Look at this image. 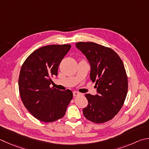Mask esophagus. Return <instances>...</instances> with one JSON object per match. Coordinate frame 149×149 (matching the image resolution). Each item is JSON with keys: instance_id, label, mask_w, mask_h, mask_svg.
Returning <instances> with one entry per match:
<instances>
[{"instance_id": "obj_1", "label": "esophagus", "mask_w": 149, "mask_h": 149, "mask_svg": "<svg viewBox=\"0 0 149 149\" xmlns=\"http://www.w3.org/2000/svg\"><path fill=\"white\" fill-rule=\"evenodd\" d=\"M80 93H79V92H77V91H74L73 92V95H74V96H77L78 95H79Z\"/></svg>"}]
</instances>
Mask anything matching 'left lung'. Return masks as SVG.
<instances>
[{
  "label": "left lung",
  "mask_w": 149,
  "mask_h": 149,
  "mask_svg": "<svg viewBox=\"0 0 149 149\" xmlns=\"http://www.w3.org/2000/svg\"><path fill=\"white\" fill-rule=\"evenodd\" d=\"M75 46L85 55L91 66L90 77L96 82L97 94H85L88 105L85 117L103 123L115 117L123 107L128 92V77L124 64L111 49L94 42H78Z\"/></svg>",
  "instance_id": "1"
}]
</instances>
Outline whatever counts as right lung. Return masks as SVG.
Masks as SVG:
<instances>
[{"instance_id":"right-lung-1","label":"right lung","mask_w":149,"mask_h":149,"mask_svg":"<svg viewBox=\"0 0 149 149\" xmlns=\"http://www.w3.org/2000/svg\"><path fill=\"white\" fill-rule=\"evenodd\" d=\"M71 45H50L35 50L24 62L19 77V91L25 107L32 116L45 123L63 118L73 98L70 90L50 87L57 75L59 64Z\"/></svg>"}]
</instances>
